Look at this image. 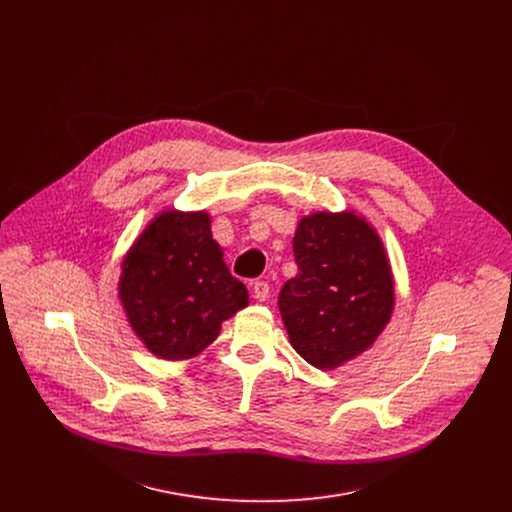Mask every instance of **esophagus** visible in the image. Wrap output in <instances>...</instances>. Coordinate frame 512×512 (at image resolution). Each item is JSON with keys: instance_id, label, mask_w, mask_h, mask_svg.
Wrapping results in <instances>:
<instances>
[{"instance_id": "1", "label": "esophagus", "mask_w": 512, "mask_h": 512, "mask_svg": "<svg viewBox=\"0 0 512 512\" xmlns=\"http://www.w3.org/2000/svg\"><path fill=\"white\" fill-rule=\"evenodd\" d=\"M269 283L267 281H255V285H253V298L257 300V302H265L267 298H269Z\"/></svg>"}]
</instances>
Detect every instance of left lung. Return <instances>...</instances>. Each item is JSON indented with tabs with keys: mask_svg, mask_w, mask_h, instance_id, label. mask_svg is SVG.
Returning <instances> with one entry per match:
<instances>
[{
	"mask_svg": "<svg viewBox=\"0 0 512 512\" xmlns=\"http://www.w3.org/2000/svg\"><path fill=\"white\" fill-rule=\"evenodd\" d=\"M298 275L285 281L279 312L291 346L330 371L373 346L389 324L395 291L377 231L350 212H314L294 237Z\"/></svg>",
	"mask_w": 512,
	"mask_h": 512,
	"instance_id": "obj_1",
	"label": "left lung"
}]
</instances>
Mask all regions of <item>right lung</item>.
I'll return each instance as SVG.
<instances>
[{
  "instance_id": "add662e5",
  "label": "right lung",
  "mask_w": 512,
  "mask_h": 512,
  "mask_svg": "<svg viewBox=\"0 0 512 512\" xmlns=\"http://www.w3.org/2000/svg\"><path fill=\"white\" fill-rule=\"evenodd\" d=\"M119 300L145 348L186 360L221 334L249 294L212 239L206 212L164 210L125 255Z\"/></svg>"
}]
</instances>
